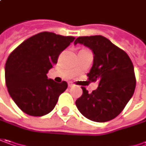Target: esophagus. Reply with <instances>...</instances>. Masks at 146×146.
<instances>
[{
  "label": "esophagus",
  "instance_id": "esophagus-1",
  "mask_svg": "<svg viewBox=\"0 0 146 146\" xmlns=\"http://www.w3.org/2000/svg\"><path fill=\"white\" fill-rule=\"evenodd\" d=\"M73 86H74V84H73L72 82L68 83V87H73Z\"/></svg>",
  "mask_w": 146,
  "mask_h": 146
}]
</instances>
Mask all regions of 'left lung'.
<instances>
[{
    "instance_id": "8db88e82",
    "label": "left lung",
    "mask_w": 146,
    "mask_h": 146,
    "mask_svg": "<svg viewBox=\"0 0 146 146\" xmlns=\"http://www.w3.org/2000/svg\"><path fill=\"white\" fill-rule=\"evenodd\" d=\"M77 43L93 51L94 64L87 77L99 84L92 93L82 86V95L76 100V106L92 121H109L123 111L133 95L136 77L133 62L123 50L102 35L81 36L75 40Z\"/></svg>"
}]
</instances>
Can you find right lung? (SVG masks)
<instances>
[{
    "label": "right lung",
    "instance_id": "1",
    "mask_svg": "<svg viewBox=\"0 0 146 146\" xmlns=\"http://www.w3.org/2000/svg\"><path fill=\"white\" fill-rule=\"evenodd\" d=\"M74 39L73 36L43 31L26 39L10 53L5 68V84L23 112L42 116L54 109L68 84L48 79L47 73Z\"/></svg>",
    "mask_w": 146,
    "mask_h": 146
}]
</instances>
